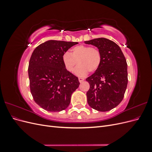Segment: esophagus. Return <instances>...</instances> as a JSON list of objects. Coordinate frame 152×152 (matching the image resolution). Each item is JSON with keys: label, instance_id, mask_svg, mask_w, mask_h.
I'll use <instances>...</instances> for the list:
<instances>
[{"label": "esophagus", "instance_id": "34e87169", "mask_svg": "<svg viewBox=\"0 0 152 152\" xmlns=\"http://www.w3.org/2000/svg\"><path fill=\"white\" fill-rule=\"evenodd\" d=\"M79 80L80 82H83L84 80V78H82V77H79Z\"/></svg>", "mask_w": 152, "mask_h": 152}]
</instances>
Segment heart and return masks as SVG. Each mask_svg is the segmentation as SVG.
<instances>
[{
  "label": "heart",
  "mask_w": 152,
  "mask_h": 152,
  "mask_svg": "<svg viewBox=\"0 0 152 152\" xmlns=\"http://www.w3.org/2000/svg\"><path fill=\"white\" fill-rule=\"evenodd\" d=\"M102 54L98 49L85 45H77L72 49L71 53L66 52L62 56L63 65L70 72L73 71L78 62L79 65L74 73L80 77L86 75L88 72L97 70L102 63Z\"/></svg>",
  "instance_id": "heart-1"
}]
</instances>
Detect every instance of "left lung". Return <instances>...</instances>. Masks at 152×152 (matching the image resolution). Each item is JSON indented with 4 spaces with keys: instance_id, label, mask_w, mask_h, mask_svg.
<instances>
[{
    "instance_id": "left-lung-1",
    "label": "left lung",
    "mask_w": 152,
    "mask_h": 152,
    "mask_svg": "<svg viewBox=\"0 0 152 152\" xmlns=\"http://www.w3.org/2000/svg\"><path fill=\"white\" fill-rule=\"evenodd\" d=\"M85 43L97 47L102 56L99 68L86 79L90 85L87 103L98 111H109L124 98L128 82L126 59L120 47L109 39H94Z\"/></svg>"
}]
</instances>
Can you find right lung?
Segmentation results:
<instances>
[{
    "mask_svg": "<svg viewBox=\"0 0 152 152\" xmlns=\"http://www.w3.org/2000/svg\"><path fill=\"white\" fill-rule=\"evenodd\" d=\"M77 44L50 40L40 44L31 54L28 69L30 92L35 102L47 111L65 110L79 86L78 77L62 61L63 54Z\"/></svg>",
    "mask_w": 152,
    "mask_h": 152,
    "instance_id": "right-lung-1",
    "label": "right lung"
}]
</instances>
